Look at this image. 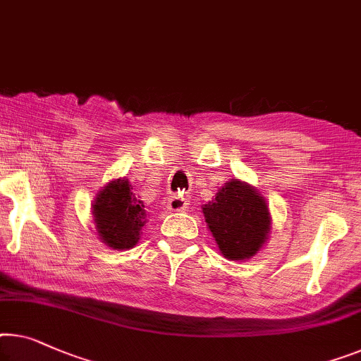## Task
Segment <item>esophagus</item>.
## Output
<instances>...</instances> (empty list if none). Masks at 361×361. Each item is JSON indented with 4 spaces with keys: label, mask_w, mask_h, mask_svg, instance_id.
<instances>
[{
    "label": "esophagus",
    "mask_w": 361,
    "mask_h": 361,
    "mask_svg": "<svg viewBox=\"0 0 361 361\" xmlns=\"http://www.w3.org/2000/svg\"><path fill=\"white\" fill-rule=\"evenodd\" d=\"M186 206H188V197L183 195V192L169 197V207L171 211H185Z\"/></svg>",
    "instance_id": "obj_1"
}]
</instances>
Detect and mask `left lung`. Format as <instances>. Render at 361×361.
<instances>
[{
    "mask_svg": "<svg viewBox=\"0 0 361 361\" xmlns=\"http://www.w3.org/2000/svg\"><path fill=\"white\" fill-rule=\"evenodd\" d=\"M219 250L227 259L255 256L269 233V209L264 199L238 180L225 183L212 202L202 207Z\"/></svg>",
    "mask_w": 361,
    "mask_h": 361,
    "instance_id": "1",
    "label": "left lung"
}]
</instances>
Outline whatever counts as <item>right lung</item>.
Returning a JSON list of instances; mask_svg holds the SVG:
<instances>
[{"label":"right lung","mask_w":361,"mask_h":361,"mask_svg":"<svg viewBox=\"0 0 361 361\" xmlns=\"http://www.w3.org/2000/svg\"><path fill=\"white\" fill-rule=\"evenodd\" d=\"M94 220L100 240L113 250H129L137 243L146 224L142 201L125 178L111 181L94 201Z\"/></svg>","instance_id":"right-lung-1"}]
</instances>
